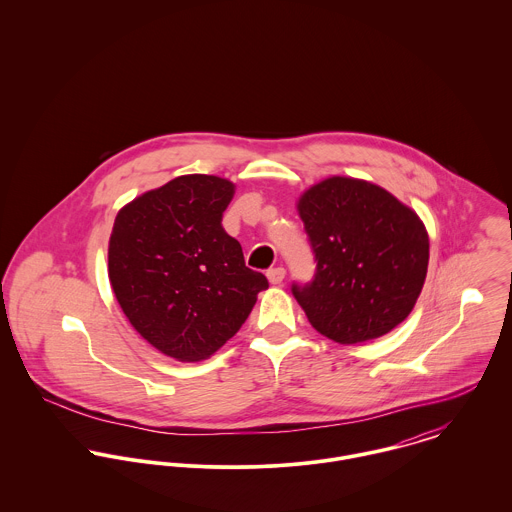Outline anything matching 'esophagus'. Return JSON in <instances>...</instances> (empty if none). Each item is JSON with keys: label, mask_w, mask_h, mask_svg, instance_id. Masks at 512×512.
I'll return each mask as SVG.
<instances>
[{"label": "esophagus", "mask_w": 512, "mask_h": 512, "mask_svg": "<svg viewBox=\"0 0 512 512\" xmlns=\"http://www.w3.org/2000/svg\"><path fill=\"white\" fill-rule=\"evenodd\" d=\"M268 280H270V284H282L284 282V278H286V270L284 268H272V270H268Z\"/></svg>", "instance_id": "esophagus-1"}]
</instances>
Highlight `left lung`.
<instances>
[{"label": "left lung", "instance_id": "left-lung-1", "mask_svg": "<svg viewBox=\"0 0 512 512\" xmlns=\"http://www.w3.org/2000/svg\"><path fill=\"white\" fill-rule=\"evenodd\" d=\"M297 213L317 272L292 292L315 331L357 345L410 315L430 260L428 230L416 211L370 181L335 175L309 187Z\"/></svg>", "mask_w": 512, "mask_h": 512}]
</instances>
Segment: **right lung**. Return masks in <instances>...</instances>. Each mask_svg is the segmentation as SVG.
I'll use <instances>...</instances> for the list:
<instances>
[{"label": "right lung", "instance_id": "add662e5", "mask_svg": "<svg viewBox=\"0 0 512 512\" xmlns=\"http://www.w3.org/2000/svg\"><path fill=\"white\" fill-rule=\"evenodd\" d=\"M232 197L228 179L181 175L130 201L114 220V295L147 343L181 363L215 355L268 288L220 224Z\"/></svg>", "mask_w": 512, "mask_h": 512}]
</instances>
